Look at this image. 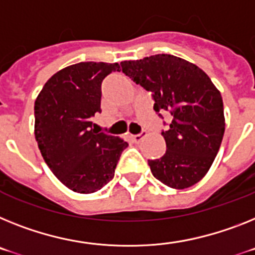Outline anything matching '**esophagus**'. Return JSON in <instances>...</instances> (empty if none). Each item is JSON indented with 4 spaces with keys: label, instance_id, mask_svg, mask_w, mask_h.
I'll return each instance as SVG.
<instances>
[{
    "label": "esophagus",
    "instance_id": "esophagus-1",
    "mask_svg": "<svg viewBox=\"0 0 255 255\" xmlns=\"http://www.w3.org/2000/svg\"><path fill=\"white\" fill-rule=\"evenodd\" d=\"M145 136H146V132H141L140 134H133V136H132V140H133V142H136V144H140Z\"/></svg>",
    "mask_w": 255,
    "mask_h": 255
}]
</instances>
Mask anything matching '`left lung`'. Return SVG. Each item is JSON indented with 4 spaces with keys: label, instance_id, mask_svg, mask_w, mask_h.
I'll use <instances>...</instances> for the list:
<instances>
[{
    "label": "left lung",
    "instance_id": "1",
    "mask_svg": "<svg viewBox=\"0 0 255 255\" xmlns=\"http://www.w3.org/2000/svg\"><path fill=\"white\" fill-rule=\"evenodd\" d=\"M122 71L151 92L154 110L168 111L162 132L166 153L147 160L155 179L172 189L189 188L207 174L223 140L226 119L220 92L204 70L171 54L121 62Z\"/></svg>",
    "mask_w": 255,
    "mask_h": 255
}]
</instances>
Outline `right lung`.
I'll return each mask as SVG.
<instances>
[{"label":"right lung","instance_id":"obj_1","mask_svg":"<svg viewBox=\"0 0 255 255\" xmlns=\"http://www.w3.org/2000/svg\"><path fill=\"white\" fill-rule=\"evenodd\" d=\"M118 63L80 62L55 72L35 101V137L45 163L65 187L95 193L114 177L123 138L100 133L101 83Z\"/></svg>","mask_w":255,"mask_h":255}]
</instances>
